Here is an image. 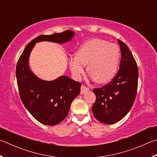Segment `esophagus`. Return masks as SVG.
<instances>
[{
	"label": "esophagus",
	"mask_w": 157,
	"mask_h": 157,
	"mask_svg": "<svg viewBox=\"0 0 157 157\" xmlns=\"http://www.w3.org/2000/svg\"><path fill=\"white\" fill-rule=\"evenodd\" d=\"M87 91H89V88L82 85L81 87V94H83Z\"/></svg>",
	"instance_id": "34e87169"
}]
</instances>
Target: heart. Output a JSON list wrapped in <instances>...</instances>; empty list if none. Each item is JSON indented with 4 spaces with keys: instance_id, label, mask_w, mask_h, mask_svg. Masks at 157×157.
Returning <instances> with one entry per match:
<instances>
[{
    "instance_id": "1",
    "label": "heart",
    "mask_w": 157,
    "mask_h": 157,
    "mask_svg": "<svg viewBox=\"0 0 157 157\" xmlns=\"http://www.w3.org/2000/svg\"><path fill=\"white\" fill-rule=\"evenodd\" d=\"M120 51L116 44L94 38L80 47L76 55L69 58L70 70L79 79L87 65L88 72L98 83H106L114 78L119 66Z\"/></svg>"
}]
</instances>
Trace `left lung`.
<instances>
[{
    "label": "left lung",
    "mask_w": 157,
    "mask_h": 157,
    "mask_svg": "<svg viewBox=\"0 0 157 157\" xmlns=\"http://www.w3.org/2000/svg\"><path fill=\"white\" fill-rule=\"evenodd\" d=\"M117 41L122 56L117 74L109 83L93 90L96 99L91 110L94 117L106 124H113L126 116L133 105L137 90V63L128 47Z\"/></svg>",
    "instance_id": "1"
}]
</instances>
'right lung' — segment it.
Segmentation results:
<instances>
[{
	"mask_svg": "<svg viewBox=\"0 0 157 157\" xmlns=\"http://www.w3.org/2000/svg\"><path fill=\"white\" fill-rule=\"evenodd\" d=\"M74 35L75 32L69 30L38 36L26 46L17 61L16 78L20 98L29 113L43 124L54 126L66 118L71 103L80 94L81 83L67 76L51 81L38 78L29 67V57L36 43L64 44L72 40Z\"/></svg>",
	"mask_w": 157,
	"mask_h": 157,
	"instance_id": "right-lung-1",
	"label": "right lung"
}]
</instances>
